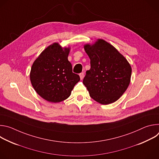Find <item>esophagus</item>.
<instances>
[{"label":"esophagus","mask_w":159,"mask_h":159,"mask_svg":"<svg viewBox=\"0 0 159 159\" xmlns=\"http://www.w3.org/2000/svg\"><path fill=\"white\" fill-rule=\"evenodd\" d=\"M79 76H80V79L82 80V79H83V78H84V74L83 72H82V73H80V74H79Z\"/></svg>","instance_id":"esophagus-1"}]
</instances>
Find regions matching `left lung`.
<instances>
[{"instance_id":"1","label":"left lung","mask_w":159,"mask_h":159,"mask_svg":"<svg viewBox=\"0 0 159 159\" xmlns=\"http://www.w3.org/2000/svg\"><path fill=\"white\" fill-rule=\"evenodd\" d=\"M84 50L90 60V69L86 71L83 84L90 98L105 105L116 101L129 84V63L112 45L101 39L93 44H85Z\"/></svg>"}]
</instances>
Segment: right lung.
I'll return each mask as SVG.
<instances>
[{"label":"right lung","mask_w":159,"mask_h":159,"mask_svg":"<svg viewBox=\"0 0 159 159\" xmlns=\"http://www.w3.org/2000/svg\"><path fill=\"white\" fill-rule=\"evenodd\" d=\"M69 52L70 48H63L54 43L41 52L32 65L31 84L38 94L48 102L56 103L67 99L80 80L68 60Z\"/></svg>","instance_id":"1"}]
</instances>
